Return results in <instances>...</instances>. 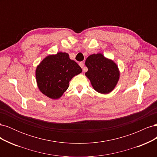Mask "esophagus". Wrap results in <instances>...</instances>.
<instances>
[{"mask_svg": "<svg viewBox=\"0 0 157 157\" xmlns=\"http://www.w3.org/2000/svg\"><path fill=\"white\" fill-rule=\"evenodd\" d=\"M79 65L80 66V67L82 68V71H84V72H85V71H86V69H85V68H84V63H83V62H80V63H79Z\"/></svg>", "mask_w": 157, "mask_h": 157, "instance_id": "obj_1", "label": "esophagus"}]
</instances>
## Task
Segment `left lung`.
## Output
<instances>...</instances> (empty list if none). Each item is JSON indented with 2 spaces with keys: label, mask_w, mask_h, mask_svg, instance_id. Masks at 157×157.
Masks as SVG:
<instances>
[{
  "label": "left lung",
  "mask_w": 157,
  "mask_h": 157,
  "mask_svg": "<svg viewBox=\"0 0 157 157\" xmlns=\"http://www.w3.org/2000/svg\"><path fill=\"white\" fill-rule=\"evenodd\" d=\"M88 71L85 75L90 79L94 89L99 93L108 94L115 88L119 79L116 63L101 54L88 56L85 61Z\"/></svg>",
  "instance_id": "obj_1"
}]
</instances>
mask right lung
<instances>
[{
  "mask_svg": "<svg viewBox=\"0 0 157 157\" xmlns=\"http://www.w3.org/2000/svg\"><path fill=\"white\" fill-rule=\"evenodd\" d=\"M81 72V67L65 52L50 55L36 67L38 87L47 97L58 99L69 88L70 80Z\"/></svg>",
  "mask_w": 157,
  "mask_h": 157,
  "instance_id": "right-lung-1",
  "label": "right lung"
}]
</instances>
